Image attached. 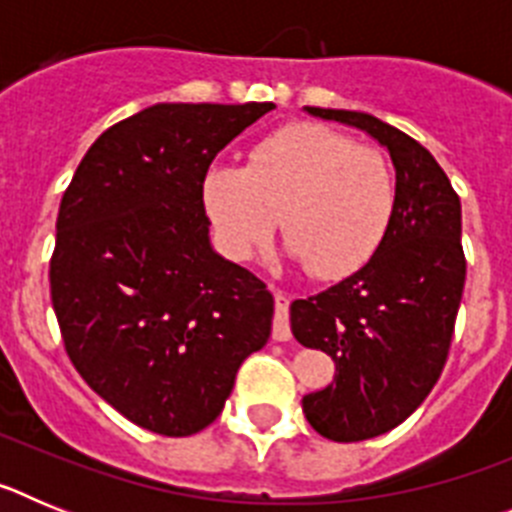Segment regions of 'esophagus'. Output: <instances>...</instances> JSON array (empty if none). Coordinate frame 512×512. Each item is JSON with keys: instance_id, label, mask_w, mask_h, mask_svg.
Instances as JSON below:
<instances>
[{"instance_id": "obj_1", "label": "esophagus", "mask_w": 512, "mask_h": 512, "mask_svg": "<svg viewBox=\"0 0 512 512\" xmlns=\"http://www.w3.org/2000/svg\"><path fill=\"white\" fill-rule=\"evenodd\" d=\"M274 300H277V312H274V330H271V336H274V341H289L292 338V330H289V300L282 292H277Z\"/></svg>"}]
</instances>
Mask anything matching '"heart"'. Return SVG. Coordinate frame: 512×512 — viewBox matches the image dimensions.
<instances>
[{
	"instance_id": "heart-1",
	"label": "heart",
	"mask_w": 512,
	"mask_h": 512,
	"mask_svg": "<svg viewBox=\"0 0 512 512\" xmlns=\"http://www.w3.org/2000/svg\"><path fill=\"white\" fill-rule=\"evenodd\" d=\"M395 202L390 161L315 122L277 130L251 148L243 169L212 166L202 179V205L230 259H248L279 215L284 253L323 279L372 259Z\"/></svg>"
}]
</instances>
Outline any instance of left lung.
<instances>
[{"mask_svg":"<svg viewBox=\"0 0 512 512\" xmlns=\"http://www.w3.org/2000/svg\"><path fill=\"white\" fill-rule=\"evenodd\" d=\"M305 112L364 130L395 166V215L377 253L289 307L297 341L336 361L333 382L302 397L307 423L330 441H366L413 415L441 377L467 277L461 202L436 158L402 130L366 112Z\"/></svg>","mask_w":512,"mask_h":512,"instance_id":"8db88e82","label":"left lung"}]
</instances>
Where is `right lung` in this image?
Segmentation results:
<instances>
[{"label": "right lung", "mask_w": 512, "mask_h": 512, "mask_svg": "<svg viewBox=\"0 0 512 512\" xmlns=\"http://www.w3.org/2000/svg\"><path fill=\"white\" fill-rule=\"evenodd\" d=\"M271 102H161L104 130L63 192L51 300L66 354L130 423L192 436L223 413L274 297L210 243L202 179Z\"/></svg>", "instance_id": "add662e5"}]
</instances>
